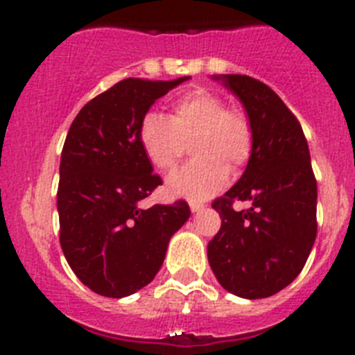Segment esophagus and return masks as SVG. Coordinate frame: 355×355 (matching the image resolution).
<instances>
[{
    "label": "esophagus",
    "instance_id": "1",
    "mask_svg": "<svg viewBox=\"0 0 355 355\" xmlns=\"http://www.w3.org/2000/svg\"><path fill=\"white\" fill-rule=\"evenodd\" d=\"M190 209H192V213H199L205 209V205H200V202H190Z\"/></svg>",
    "mask_w": 355,
    "mask_h": 355
}]
</instances>
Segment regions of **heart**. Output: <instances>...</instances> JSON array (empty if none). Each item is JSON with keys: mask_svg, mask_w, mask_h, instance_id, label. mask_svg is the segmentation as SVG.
Returning <instances> with one entry per match:
<instances>
[{"mask_svg": "<svg viewBox=\"0 0 355 355\" xmlns=\"http://www.w3.org/2000/svg\"><path fill=\"white\" fill-rule=\"evenodd\" d=\"M190 139V150L196 158L171 175L168 192L192 200L218 192L227 180V167L238 171L247 165L254 150L249 115L227 108L224 97L205 87L175 97L168 117L147 112L140 119V147L158 171H174L183 156V140Z\"/></svg>", "mask_w": 355, "mask_h": 355, "instance_id": "obj_1", "label": "heart"}]
</instances>
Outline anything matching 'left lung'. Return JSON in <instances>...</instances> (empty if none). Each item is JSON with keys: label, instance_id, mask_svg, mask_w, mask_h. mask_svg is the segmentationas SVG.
Returning <instances> with one entry per match:
<instances>
[{"label": "left lung", "instance_id": "obj_1", "mask_svg": "<svg viewBox=\"0 0 355 355\" xmlns=\"http://www.w3.org/2000/svg\"><path fill=\"white\" fill-rule=\"evenodd\" d=\"M243 103L254 150L238 183L213 200L222 225L208 243L218 283L243 299L275 295L302 272L316 238V180L309 147L283 99L245 74L213 76ZM234 200L251 208L236 212Z\"/></svg>", "mask_w": 355, "mask_h": 355}]
</instances>
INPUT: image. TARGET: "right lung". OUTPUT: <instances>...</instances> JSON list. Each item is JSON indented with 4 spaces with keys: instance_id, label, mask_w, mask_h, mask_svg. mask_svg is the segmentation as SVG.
Returning a JSON list of instances; mask_svg holds the SVG:
<instances>
[{
    "instance_id": "right-lung-1",
    "label": "right lung",
    "mask_w": 355,
    "mask_h": 355,
    "mask_svg": "<svg viewBox=\"0 0 355 355\" xmlns=\"http://www.w3.org/2000/svg\"><path fill=\"white\" fill-rule=\"evenodd\" d=\"M184 80L126 78L90 99L69 128L56 192L60 245L78 279L103 297L149 284L190 216L187 200L139 206L162 184L140 147V119Z\"/></svg>"
}]
</instances>
